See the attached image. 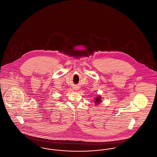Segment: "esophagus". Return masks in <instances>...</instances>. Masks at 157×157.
<instances>
[{
  "label": "esophagus",
  "mask_w": 157,
  "mask_h": 157,
  "mask_svg": "<svg viewBox=\"0 0 157 157\" xmlns=\"http://www.w3.org/2000/svg\"><path fill=\"white\" fill-rule=\"evenodd\" d=\"M75 90H77L78 89H75Z\"/></svg>",
  "instance_id": "34e87169"
}]
</instances>
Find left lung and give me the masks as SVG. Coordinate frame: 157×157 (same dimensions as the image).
Here are the masks:
<instances>
[{"mask_svg": "<svg viewBox=\"0 0 157 157\" xmlns=\"http://www.w3.org/2000/svg\"><path fill=\"white\" fill-rule=\"evenodd\" d=\"M101 99H102V97L100 95H98L97 97H95V101H94L95 105H97L99 104L101 102Z\"/></svg>", "mask_w": 157, "mask_h": 157, "instance_id": "1", "label": "left lung"}]
</instances>
